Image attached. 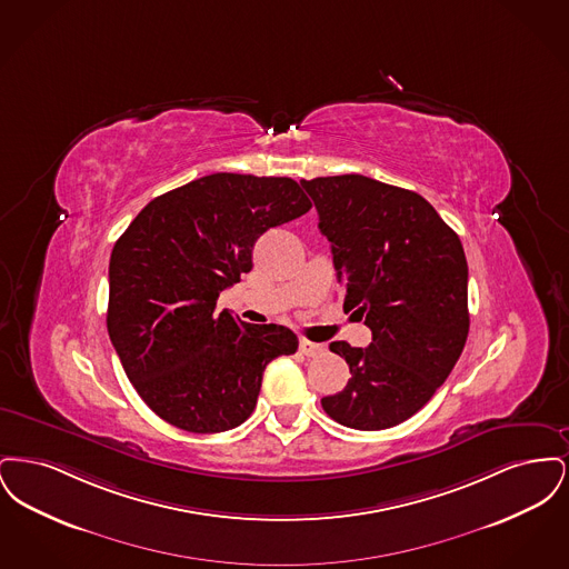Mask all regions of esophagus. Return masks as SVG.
<instances>
[{
    "mask_svg": "<svg viewBox=\"0 0 569 569\" xmlns=\"http://www.w3.org/2000/svg\"><path fill=\"white\" fill-rule=\"evenodd\" d=\"M298 350L305 353V356H318V353L325 352V346H320V343H313V341H307V339H302V341H300V346H298Z\"/></svg>",
    "mask_w": 569,
    "mask_h": 569,
    "instance_id": "1",
    "label": "esophagus"
}]
</instances>
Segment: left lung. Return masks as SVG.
I'll use <instances>...</instances> for the list:
<instances>
[{"mask_svg": "<svg viewBox=\"0 0 569 569\" xmlns=\"http://www.w3.org/2000/svg\"><path fill=\"white\" fill-rule=\"evenodd\" d=\"M330 241L343 309L371 328L369 348L330 343L348 386L322 399L343 427L381 431L431 401L469 332L467 260L459 234L416 191L362 174L300 181Z\"/></svg>", "mask_w": 569, "mask_h": 569, "instance_id": "8db88e82", "label": "left lung"}]
</instances>
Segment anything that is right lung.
<instances>
[{"label": "right lung", "instance_id": "1", "mask_svg": "<svg viewBox=\"0 0 569 569\" xmlns=\"http://www.w3.org/2000/svg\"><path fill=\"white\" fill-rule=\"evenodd\" d=\"M309 209L288 177L216 172L153 198L112 247L110 341L168 425L190 433L243 425L267 365L297 352L290 328L247 325L216 307L251 271L260 234Z\"/></svg>", "mask_w": 569, "mask_h": 569}]
</instances>
